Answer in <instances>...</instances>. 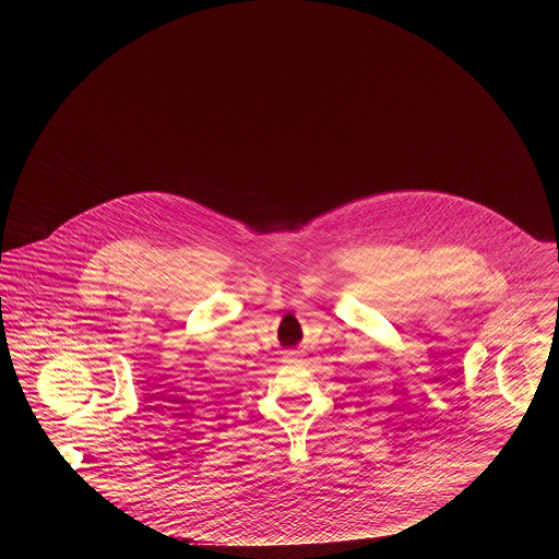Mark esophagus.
<instances>
[{
    "label": "esophagus",
    "instance_id": "1",
    "mask_svg": "<svg viewBox=\"0 0 559 559\" xmlns=\"http://www.w3.org/2000/svg\"><path fill=\"white\" fill-rule=\"evenodd\" d=\"M299 358V352L297 349H287L285 352V362H293V360H297Z\"/></svg>",
    "mask_w": 559,
    "mask_h": 559
}]
</instances>
